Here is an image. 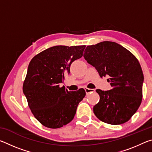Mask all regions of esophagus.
Segmentation results:
<instances>
[{
    "label": "esophagus",
    "mask_w": 152,
    "mask_h": 152,
    "mask_svg": "<svg viewBox=\"0 0 152 152\" xmlns=\"http://www.w3.org/2000/svg\"><path fill=\"white\" fill-rule=\"evenodd\" d=\"M85 91H86V94H89V93H92V92H94L95 91V89L85 88Z\"/></svg>",
    "instance_id": "obj_1"
}]
</instances>
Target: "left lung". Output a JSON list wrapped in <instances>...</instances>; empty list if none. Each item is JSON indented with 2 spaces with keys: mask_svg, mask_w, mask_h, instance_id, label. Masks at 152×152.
I'll return each instance as SVG.
<instances>
[{
  "mask_svg": "<svg viewBox=\"0 0 152 152\" xmlns=\"http://www.w3.org/2000/svg\"><path fill=\"white\" fill-rule=\"evenodd\" d=\"M84 59L93 66L100 76H108L112 89H96L100 100L93 107L96 117L110 125L128 121L142 101L143 74L135 56L127 49L112 42L88 45Z\"/></svg>",
  "mask_w": 152,
  "mask_h": 152,
  "instance_id": "left-lung-1",
  "label": "left lung"
}]
</instances>
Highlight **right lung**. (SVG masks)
<instances>
[{"label": "right lung", "mask_w": 152, "mask_h": 152, "mask_svg": "<svg viewBox=\"0 0 152 152\" xmlns=\"http://www.w3.org/2000/svg\"><path fill=\"white\" fill-rule=\"evenodd\" d=\"M86 45L53 46L32 58L23 91L35 119L46 127L57 129L72 121L86 95L83 88L70 92L60 87L72 63L82 58Z\"/></svg>", "instance_id": "1"}]
</instances>
